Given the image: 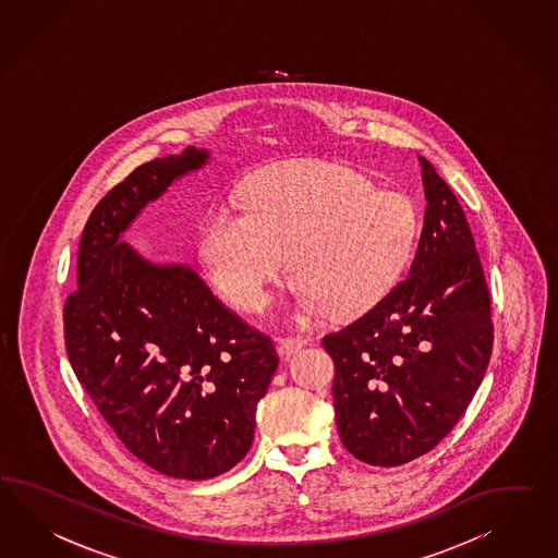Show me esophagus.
<instances>
[{"label":"esophagus","instance_id":"esophagus-1","mask_svg":"<svg viewBox=\"0 0 558 558\" xmlns=\"http://www.w3.org/2000/svg\"><path fill=\"white\" fill-rule=\"evenodd\" d=\"M278 342H280V351L290 356V354L299 353L300 349H302L308 340L304 339V337H284V339H280Z\"/></svg>","mask_w":558,"mask_h":558}]
</instances>
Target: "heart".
Listing matches in <instances>:
<instances>
[{
    "mask_svg": "<svg viewBox=\"0 0 558 558\" xmlns=\"http://www.w3.org/2000/svg\"><path fill=\"white\" fill-rule=\"evenodd\" d=\"M245 209L219 207L205 219L199 258L223 299L247 313L266 308L290 256L306 313H365L405 270L417 233L405 195L314 159L259 171Z\"/></svg>",
    "mask_w": 558,
    "mask_h": 558,
    "instance_id": "1",
    "label": "heart"
}]
</instances>
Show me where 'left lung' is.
I'll use <instances>...</instances> for the list:
<instances>
[{
    "instance_id": "obj_1",
    "label": "left lung",
    "mask_w": 558,
    "mask_h": 558,
    "mask_svg": "<svg viewBox=\"0 0 558 558\" xmlns=\"http://www.w3.org/2000/svg\"><path fill=\"white\" fill-rule=\"evenodd\" d=\"M422 161L425 216L409 274L340 330L335 361L342 446L371 465H401L460 422L488 368L494 325L484 268L462 205Z\"/></svg>"
}]
</instances>
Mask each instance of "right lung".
I'll return each mask as SVG.
<instances>
[{"label": "right lung", "instance_id": "right-lung-1", "mask_svg": "<svg viewBox=\"0 0 558 558\" xmlns=\"http://www.w3.org/2000/svg\"><path fill=\"white\" fill-rule=\"evenodd\" d=\"M205 159L195 147L153 159L96 204L62 314L70 365L98 413L141 462L181 480L219 476L244 458L278 368L272 339L197 274L149 264L119 240Z\"/></svg>", "mask_w": 558, "mask_h": 558}]
</instances>
